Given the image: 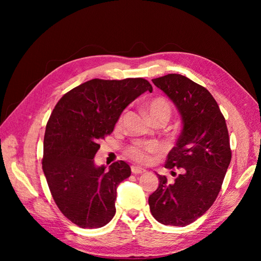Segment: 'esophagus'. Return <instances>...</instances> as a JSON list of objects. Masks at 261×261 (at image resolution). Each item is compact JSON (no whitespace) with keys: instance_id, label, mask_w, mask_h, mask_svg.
I'll list each match as a JSON object with an SVG mask.
<instances>
[{"instance_id":"1","label":"esophagus","mask_w":261,"mask_h":261,"mask_svg":"<svg viewBox=\"0 0 261 261\" xmlns=\"http://www.w3.org/2000/svg\"><path fill=\"white\" fill-rule=\"evenodd\" d=\"M146 170L141 169L139 167H132V173L133 174H141V173H145Z\"/></svg>"}]
</instances>
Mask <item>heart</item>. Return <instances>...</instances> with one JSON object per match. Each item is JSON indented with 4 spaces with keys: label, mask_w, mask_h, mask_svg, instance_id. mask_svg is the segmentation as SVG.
I'll use <instances>...</instances> for the list:
<instances>
[{
    "label": "heart",
    "mask_w": 261,
    "mask_h": 261,
    "mask_svg": "<svg viewBox=\"0 0 261 261\" xmlns=\"http://www.w3.org/2000/svg\"><path fill=\"white\" fill-rule=\"evenodd\" d=\"M146 112L152 122L164 121L167 123L171 116V106L164 98H154L146 103ZM161 150L160 144L155 141L135 143L127 147L126 154L138 163H148L151 156Z\"/></svg>",
    "instance_id": "b5f03b06"
}]
</instances>
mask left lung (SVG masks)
I'll use <instances>...</instances> for the list:
<instances>
[{
  "instance_id": "obj_1",
  "label": "left lung",
  "mask_w": 261,
  "mask_h": 261,
  "mask_svg": "<svg viewBox=\"0 0 261 261\" xmlns=\"http://www.w3.org/2000/svg\"><path fill=\"white\" fill-rule=\"evenodd\" d=\"M152 83L175 105L183 127L165 163L167 169H179V174L169 183L155 173L159 187L149 196V207L158 222L185 226L200 218L219 195L232 158L228 132L217 101L204 87L179 74Z\"/></svg>"
}]
</instances>
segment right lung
I'll list each match as a JSON object with an SVG mask.
<instances>
[{
	"label": "right lung",
	"mask_w": 261,
	"mask_h": 261,
	"mask_svg": "<svg viewBox=\"0 0 261 261\" xmlns=\"http://www.w3.org/2000/svg\"><path fill=\"white\" fill-rule=\"evenodd\" d=\"M152 86L144 78L91 80L63 96L45 127L42 169L57 206L83 228L108 224L115 215L116 189L129 177L124 161L106 170L94 155L128 105Z\"/></svg>",
	"instance_id": "right-lung-1"
}]
</instances>
